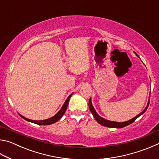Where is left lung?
Segmentation results:
<instances>
[{"label": "left lung", "instance_id": "left-lung-1", "mask_svg": "<svg viewBox=\"0 0 159 159\" xmlns=\"http://www.w3.org/2000/svg\"><path fill=\"white\" fill-rule=\"evenodd\" d=\"M139 58V56L138 55H136ZM149 101H150V95H149V101H148V104H147V106L146 107V108L144 109L143 111H142L140 114H139L138 116H136L135 117H134L133 118H132V119L128 120V121H125V122H121V123H119V122H114V121H111V120H106L104 119L101 116H99L97 114L96 111L94 109V107L92 104V102H91V99H90L89 100V103H88V105H89V108L91 113H92L93 116L95 117V120L98 121L99 124L102 125H104V126H106V127H109V128H121L123 127H125V126H127L128 125H130V123H133L134 120H135L137 118H138L139 116H140L142 114H143L146 111V110L147 109L148 107H149Z\"/></svg>", "mask_w": 159, "mask_h": 159}]
</instances>
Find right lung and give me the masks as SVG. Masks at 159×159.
<instances>
[{
  "label": "right lung",
  "instance_id": "right-lung-1",
  "mask_svg": "<svg viewBox=\"0 0 159 159\" xmlns=\"http://www.w3.org/2000/svg\"><path fill=\"white\" fill-rule=\"evenodd\" d=\"M74 93H72L70 95L67 99H66L65 102H64V105L61 107V109L59 111V112L57 113V114H55L54 116L51 117L50 118H48V119H45V120H31V119H29V118H26L25 117L22 116L20 115L19 114V115L20 116L21 118H23L24 119H25L26 120H27V121L29 122H31V123H36V124L38 125H50V124H52V123H55L57 121H58L60 119V118L62 117V116L64 115V113H65L66 108H67V106H68V104H69V99L71 98V97L72 96Z\"/></svg>",
  "mask_w": 159,
  "mask_h": 159
}]
</instances>
